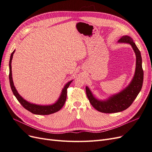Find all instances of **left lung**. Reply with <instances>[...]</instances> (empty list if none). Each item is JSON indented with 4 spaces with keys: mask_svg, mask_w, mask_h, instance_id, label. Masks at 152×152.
Here are the masks:
<instances>
[{
    "mask_svg": "<svg viewBox=\"0 0 152 152\" xmlns=\"http://www.w3.org/2000/svg\"><path fill=\"white\" fill-rule=\"evenodd\" d=\"M118 42L130 44L134 50L136 59L134 75L129 84L126 88L118 93L112 95L103 100L96 98L89 87H86V94L91 105L98 111L102 113H117L129 107L140 93L143 82V70L142 68L141 53L133 42L132 39L127 35L122 36L118 40Z\"/></svg>",
    "mask_w": 152,
    "mask_h": 152,
    "instance_id": "obj_1",
    "label": "left lung"
}]
</instances>
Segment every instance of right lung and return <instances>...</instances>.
<instances>
[{"instance_id":"right-lung-1","label":"right lung","mask_w":152,"mask_h":152,"mask_svg":"<svg viewBox=\"0 0 152 152\" xmlns=\"http://www.w3.org/2000/svg\"><path fill=\"white\" fill-rule=\"evenodd\" d=\"M15 52V50H14V51L11 53L10 60V75H9V78H10V82L11 88L12 89V93L15 96V97L18 99V102L20 103V104L26 110L30 112L31 113L36 114V115H49L52 114L55 112H58L63 107L64 104H65L66 99V96H67V89L70 86V84L72 83L73 80L69 81L65 85L63 88L60 96H59V98L56 101V102L52 104L49 105H42V104H37L34 103H30L28 101L25 99L21 97V96L20 95L17 91L16 87L14 85L13 80H12V69H11V62L12 59L13 54Z\"/></svg>"}]
</instances>
